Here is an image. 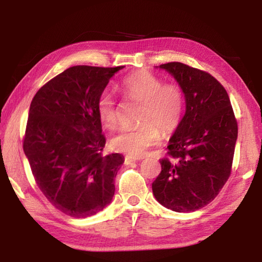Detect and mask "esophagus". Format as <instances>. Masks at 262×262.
<instances>
[{
  "label": "esophagus",
  "instance_id": "34e87169",
  "mask_svg": "<svg viewBox=\"0 0 262 262\" xmlns=\"http://www.w3.org/2000/svg\"><path fill=\"white\" fill-rule=\"evenodd\" d=\"M126 164H130V163H133V162H139L140 161V158H134V157H126Z\"/></svg>",
  "mask_w": 262,
  "mask_h": 262
}]
</instances>
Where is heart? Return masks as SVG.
Returning <instances> with one entry per match:
<instances>
[{
    "label": "heart",
    "mask_w": 262,
    "mask_h": 262,
    "mask_svg": "<svg viewBox=\"0 0 262 262\" xmlns=\"http://www.w3.org/2000/svg\"><path fill=\"white\" fill-rule=\"evenodd\" d=\"M119 89L126 99L141 105L139 121L142 125L118 133L111 144L132 157H142L161 140V130L172 133L179 127L185 112V94L177 84H165L162 78L147 72L126 77ZM97 112L106 128L114 129L118 126L119 110L111 92L103 91L99 95Z\"/></svg>",
    "instance_id": "1"
}]
</instances>
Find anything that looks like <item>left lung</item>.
Here are the masks:
<instances>
[{
    "mask_svg": "<svg viewBox=\"0 0 262 262\" xmlns=\"http://www.w3.org/2000/svg\"><path fill=\"white\" fill-rule=\"evenodd\" d=\"M183 89L186 112L162 158L152 183L156 200L177 212L201 209L227 183L233 161L238 125L228 92L203 70L181 62L159 66Z\"/></svg>",
    "mask_w": 262,
    "mask_h": 262,
    "instance_id": "8db88e82",
    "label": "left lung"
}]
</instances>
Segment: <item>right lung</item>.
Wrapping results in <instances>:
<instances>
[{"label":"right lung","instance_id":"1","mask_svg":"<svg viewBox=\"0 0 262 262\" xmlns=\"http://www.w3.org/2000/svg\"><path fill=\"white\" fill-rule=\"evenodd\" d=\"M74 66L39 89L31 101L23 149L35 183L56 209L85 219L114 195L120 154L103 155L97 100L122 69Z\"/></svg>","mask_w":262,"mask_h":262}]
</instances>
